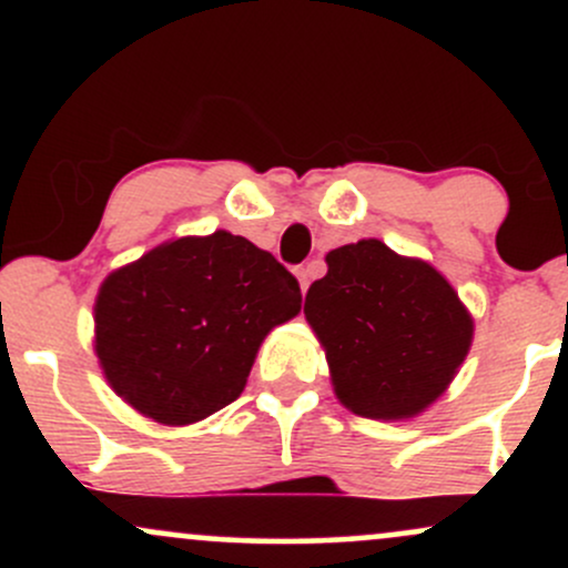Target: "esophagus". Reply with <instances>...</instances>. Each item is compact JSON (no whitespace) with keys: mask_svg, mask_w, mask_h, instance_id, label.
Here are the masks:
<instances>
[{"mask_svg":"<svg viewBox=\"0 0 568 568\" xmlns=\"http://www.w3.org/2000/svg\"><path fill=\"white\" fill-rule=\"evenodd\" d=\"M296 277H298V285H302V291H306L310 288V280H312V272H310V266H296Z\"/></svg>","mask_w":568,"mask_h":568,"instance_id":"esophagus-1","label":"esophagus"}]
</instances>
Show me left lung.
<instances>
[{
	"label": "left lung",
	"instance_id": "obj_1",
	"mask_svg": "<svg viewBox=\"0 0 568 568\" xmlns=\"http://www.w3.org/2000/svg\"><path fill=\"white\" fill-rule=\"evenodd\" d=\"M306 291L338 400L368 419H408L446 393L473 344V317L448 280L382 240L342 245Z\"/></svg>",
	"mask_w": 568,
	"mask_h": 568
}]
</instances>
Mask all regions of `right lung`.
<instances>
[{"label":"right lung","mask_w":568,"mask_h":568,"mask_svg":"<svg viewBox=\"0 0 568 568\" xmlns=\"http://www.w3.org/2000/svg\"><path fill=\"white\" fill-rule=\"evenodd\" d=\"M298 310V280L251 240L179 237L103 280L95 355L139 414L192 425L237 400L264 336Z\"/></svg>","instance_id":"add662e5"}]
</instances>
